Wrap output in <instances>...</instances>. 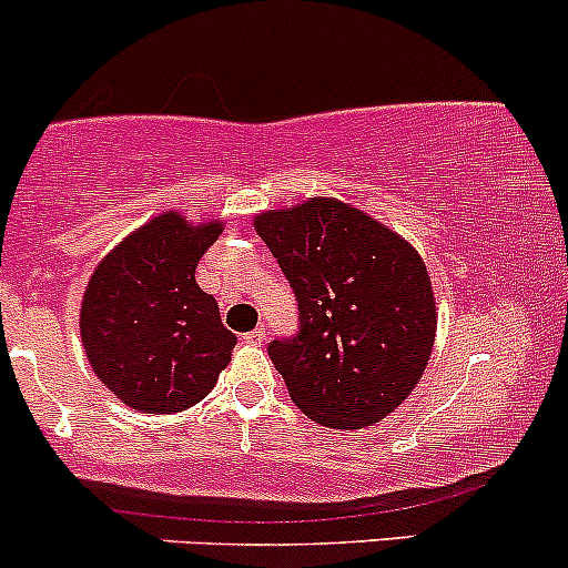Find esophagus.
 <instances>
[{
	"label": "esophagus",
	"mask_w": 568,
	"mask_h": 568,
	"mask_svg": "<svg viewBox=\"0 0 568 568\" xmlns=\"http://www.w3.org/2000/svg\"><path fill=\"white\" fill-rule=\"evenodd\" d=\"M243 338H246L248 346H262V344H265L267 333H265V327H257V331L246 333V335H243Z\"/></svg>",
	"instance_id": "1"
}]
</instances>
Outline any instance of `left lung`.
Masks as SVG:
<instances>
[{
    "label": "left lung",
    "instance_id": "left-lung-1",
    "mask_svg": "<svg viewBox=\"0 0 568 568\" xmlns=\"http://www.w3.org/2000/svg\"><path fill=\"white\" fill-rule=\"evenodd\" d=\"M254 230L301 308V333L267 344L292 404L327 428L379 423L423 379L436 341V295L419 252L335 197L262 211Z\"/></svg>",
    "mask_w": 568,
    "mask_h": 568
}]
</instances>
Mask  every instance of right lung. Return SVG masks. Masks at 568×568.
I'll return each instance as SVG.
<instances>
[{
  "mask_svg": "<svg viewBox=\"0 0 568 568\" xmlns=\"http://www.w3.org/2000/svg\"><path fill=\"white\" fill-rule=\"evenodd\" d=\"M224 219L162 211L113 246L89 276L81 341L100 382L130 408L173 414L200 404L233 359L235 335L194 282Z\"/></svg>",
  "mask_w": 568,
  "mask_h": 568,
  "instance_id": "obj_1",
  "label": "right lung"
}]
</instances>
